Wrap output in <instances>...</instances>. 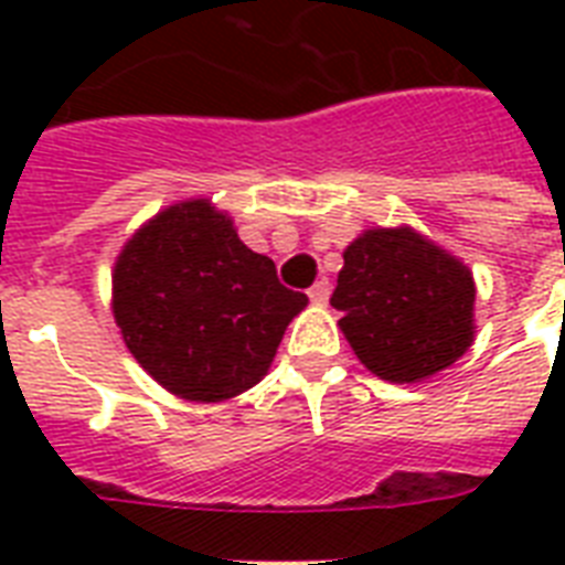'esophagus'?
Listing matches in <instances>:
<instances>
[{
    "mask_svg": "<svg viewBox=\"0 0 565 565\" xmlns=\"http://www.w3.org/2000/svg\"><path fill=\"white\" fill-rule=\"evenodd\" d=\"M308 296H310V301H317V305H326L328 296H331V284H328V278H319V281L308 290Z\"/></svg>",
    "mask_w": 565,
    "mask_h": 565,
    "instance_id": "34e87169",
    "label": "esophagus"
}]
</instances>
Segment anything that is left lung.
Returning a JSON list of instances; mask_svg holds the SVG:
<instances>
[{
	"label": "left lung",
	"instance_id": "1",
	"mask_svg": "<svg viewBox=\"0 0 565 565\" xmlns=\"http://www.w3.org/2000/svg\"><path fill=\"white\" fill-rule=\"evenodd\" d=\"M331 305L372 375L416 384L475 340V281L446 248L413 228H370L343 252Z\"/></svg>",
	"mask_w": 565,
	"mask_h": 565
}]
</instances>
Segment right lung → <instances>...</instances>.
<instances>
[{
  "label": "right lung",
  "mask_w": 565,
  "mask_h": 565,
  "mask_svg": "<svg viewBox=\"0 0 565 565\" xmlns=\"http://www.w3.org/2000/svg\"><path fill=\"white\" fill-rule=\"evenodd\" d=\"M308 305L207 199L170 204L114 266V319L135 361L188 402H225L266 375Z\"/></svg>",
  "instance_id": "obj_1"
}]
</instances>
